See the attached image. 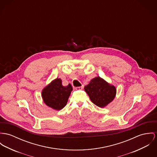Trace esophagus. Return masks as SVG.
Listing matches in <instances>:
<instances>
[{
	"label": "esophagus",
	"mask_w": 157,
	"mask_h": 157,
	"mask_svg": "<svg viewBox=\"0 0 157 157\" xmlns=\"http://www.w3.org/2000/svg\"><path fill=\"white\" fill-rule=\"evenodd\" d=\"M84 85H82L81 86H78L76 88V90H82L84 88Z\"/></svg>",
	"instance_id": "1"
}]
</instances>
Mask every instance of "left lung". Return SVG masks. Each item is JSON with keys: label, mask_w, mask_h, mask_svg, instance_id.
<instances>
[{"label": "left lung", "mask_w": 157, "mask_h": 157, "mask_svg": "<svg viewBox=\"0 0 157 157\" xmlns=\"http://www.w3.org/2000/svg\"><path fill=\"white\" fill-rule=\"evenodd\" d=\"M91 101L97 106L103 108L111 102L116 94V88L100 77L93 78L84 87Z\"/></svg>", "instance_id": "left-lung-1"}]
</instances>
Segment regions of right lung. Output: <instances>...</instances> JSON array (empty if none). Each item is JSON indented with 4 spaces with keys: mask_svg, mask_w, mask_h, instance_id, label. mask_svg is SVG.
Segmentation results:
<instances>
[{
    "mask_svg": "<svg viewBox=\"0 0 157 157\" xmlns=\"http://www.w3.org/2000/svg\"><path fill=\"white\" fill-rule=\"evenodd\" d=\"M72 91V86L71 84L64 86L62 85L61 79L57 78L43 90L42 96L45 103L49 107L61 110L66 105Z\"/></svg>",
    "mask_w": 157,
    "mask_h": 157,
    "instance_id": "1",
    "label": "right lung"
}]
</instances>
